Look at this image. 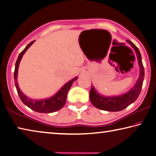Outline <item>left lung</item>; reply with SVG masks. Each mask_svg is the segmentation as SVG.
Returning <instances> with one entry per match:
<instances>
[{
  "instance_id": "1",
  "label": "left lung",
  "mask_w": 156,
  "mask_h": 156,
  "mask_svg": "<svg viewBox=\"0 0 156 156\" xmlns=\"http://www.w3.org/2000/svg\"><path fill=\"white\" fill-rule=\"evenodd\" d=\"M126 42L130 44L135 50L137 57H138V65L140 67V76L138 80L130 91L118 96H103L98 93L94 87L91 86L90 92H89V98L94 106L98 109L107 111V112H119V111L125 109L129 105L135 102L140 94L144 76V69L142 62L141 54L138 47L131 41L127 40Z\"/></svg>"
}]
</instances>
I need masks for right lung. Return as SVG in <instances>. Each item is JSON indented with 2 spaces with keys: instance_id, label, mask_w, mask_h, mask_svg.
<instances>
[{
  "instance_id": "obj_1",
  "label": "right lung",
  "mask_w": 156,
  "mask_h": 156,
  "mask_svg": "<svg viewBox=\"0 0 156 156\" xmlns=\"http://www.w3.org/2000/svg\"><path fill=\"white\" fill-rule=\"evenodd\" d=\"M34 41L28 44V45L25 47V48L20 52L19 56L18 57V59L16 60L15 65V70H14V83L15 86L16 88L17 92L18 94V96L23 103H24L26 106H27L31 109L35 111L36 112L38 113H53L58 111L61 109L65 104L66 99H67V93L69 89L72 87L73 81H75L77 77L73 78V80H71L69 81L68 83H66L60 89V90L57 92V93L49 98L47 99H43V100H33L30 98L25 96V95L23 93L22 91L20 90L19 87H18V82H17V76H18V66H19V63L20 62V60L22 58L23 54H25V51H27V49L30 47L31 44L34 43Z\"/></svg>"
}]
</instances>
